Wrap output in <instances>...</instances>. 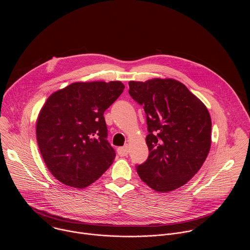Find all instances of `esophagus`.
Segmentation results:
<instances>
[{
	"label": "esophagus",
	"instance_id": "obj_1",
	"mask_svg": "<svg viewBox=\"0 0 250 250\" xmlns=\"http://www.w3.org/2000/svg\"><path fill=\"white\" fill-rule=\"evenodd\" d=\"M128 151H129V148H128L127 146L118 148V153H119L121 156H125V155H127V154H128Z\"/></svg>",
	"mask_w": 250,
	"mask_h": 250
}]
</instances>
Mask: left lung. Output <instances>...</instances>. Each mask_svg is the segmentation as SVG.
Segmentation results:
<instances>
[{
    "label": "left lung",
    "mask_w": 250,
    "mask_h": 250,
    "mask_svg": "<svg viewBox=\"0 0 250 250\" xmlns=\"http://www.w3.org/2000/svg\"><path fill=\"white\" fill-rule=\"evenodd\" d=\"M128 93L146 114L149 155L136 166L140 179L159 193L185 185L210 148L211 121L207 106L181 82L155 78L129 81Z\"/></svg>",
    "instance_id": "1"
}]
</instances>
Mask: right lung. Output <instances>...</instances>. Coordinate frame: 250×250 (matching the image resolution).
I'll list each match as a JSON object with an SVG mask.
<instances>
[{
    "label": "right lung",
    "mask_w": 250,
    "mask_h": 250,
    "mask_svg": "<svg viewBox=\"0 0 250 250\" xmlns=\"http://www.w3.org/2000/svg\"><path fill=\"white\" fill-rule=\"evenodd\" d=\"M124 89L121 81L76 82L48 97L37 121V139L58 181L83 189L112 165L116 152L106 140L104 113Z\"/></svg>",
    "instance_id": "add662e5"
}]
</instances>
